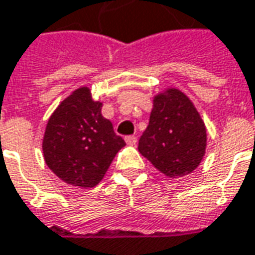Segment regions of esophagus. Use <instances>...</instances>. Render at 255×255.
<instances>
[{
  "label": "esophagus",
  "mask_w": 255,
  "mask_h": 255,
  "mask_svg": "<svg viewBox=\"0 0 255 255\" xmlns=\"http://www.w3.org/2000/svg\"><path fill=\"white\" fill-rule=\"evenodd\" d=\"M125 141L128 145H136L137 142V137L136 136H126L125 137Z\"/></svg>",
  "instance_id": "esophagus-1"
}]
</instances>
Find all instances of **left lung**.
Segmentation results:
<instances>
[{
  "instance_id": "1",
  "label": "left lung",
  "mask_w": 255,
  "mask_h": 255,
  "mask_svg": "<svg viewBox=\"0 0 255 255\" xmlns=\"http://www.w3.org/2000/svg\"><path fill=\"white\" fill-rule=\"evenodd\" d=\"M207 133L194 103L176 88L153 97L149 124L138 140V151L160 173L182 177L199 166Z\"/></svg>"
}]
</instances>
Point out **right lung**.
I'll list each match as a JSON object with an SVG mask.
<instances>
[{"label":"right lung","mask_w":255,"mask_h":255,"mask_svg":"<svg viewBox=\"0 0 255 255\" xmlns=\"http://www.w3.org/2000/svg\"><path fill=\"white\" fill-rule=\"evenodd\" d=\"M103 103L95 102L89 88L74 90L50 115L44 140V159L60 180L81 188L102 181L121 148L113 124L102 115Z\"/></svg>","instance_id":"add662e5"}]
</instances>
